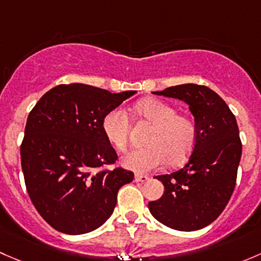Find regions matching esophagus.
<instances>
[{"label":"esophagus","mask_w":261,"mask_h":261,"mask_svg":"<svg viewBox=\"0 0 261 261\" xmlns=\"http://www.w3.org/2000/svg\"><path fill=\"white\" fill-rule=\"evenodd\" d=\"M134 179H136L137 182H148L149 181V177L146 176V174H136V177H134Z\"/></svg>","instance_id":"obj_1"}]
</instances>
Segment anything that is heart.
Wrapping results in <instances>:
<instances>
[{"mask_svg":"<svg viewBox=\"0 0 261 261\" xmlns=\"http://www.w3.org/2000/svg\"><path fill=\"white\" fill-rule=\"evenodd\" d=\"M137 113L153 124L146 148L125 153L122 163L128 170L144 173L160 168L166 162L171 166L184 163L193 152L197 142V125L189 115L178 114L171 104L148 99L137 106ZM101 130L107 141L119 150L129 142V122L120 108L112 109L101 120Z\"/></svg>","mask_w":261,"mask_h":261,"instance_id":"b5f03b06","label":"heart"}]
</instances>
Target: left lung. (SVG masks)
Listing matches in <instances>:
<instances>
[{
    "label": "left lung",
    "mask_w": 261,
    "mask_h": 261,
    "mask_svg": "<svg viewBox=\"0 0 261 261\" xmlns=\"http://www.w3.org/2000/svg\"><path fill=\"white\" fill-rule=\"evenodd\" d=\"M154 94L189 104L197 142L181 170L155 176L165 193L150 201L149 211L171 229L200 230L220 216L235 190L243 149L236 118L221 96L205 85H176Z\"/></svg>",
    "instance_id": "1"
}]
</instances>
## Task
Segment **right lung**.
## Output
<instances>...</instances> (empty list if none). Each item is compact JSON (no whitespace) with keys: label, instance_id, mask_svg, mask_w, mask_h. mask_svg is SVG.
Masks as SVG:
<instances>
[{"label":"right lung","instance_id":"right-lung-1","mask_svg":"<svg viewBox=\"0 0 261 261\" xmlns=\"http://www.w3.org/2000/svg\"><path fill=\"white\" fill-rule=\"evenodd\" d=\"M133 94L60 84L29 114L21 143L26 190L55 230L80 235L98 229L113 214L120 187L133 181V172L107 168L118 154L101 130L104 115Z\"/></svg>","mask_w":261,"mask_h":261}]
</instances>
